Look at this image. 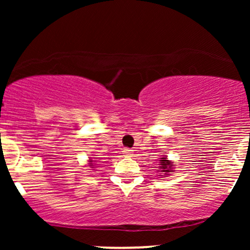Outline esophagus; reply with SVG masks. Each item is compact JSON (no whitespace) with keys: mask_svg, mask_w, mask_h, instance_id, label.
I'll list each match as a JSON object with an SVG mask.
<instances>
[{"mask_svg":"<svg viewBox=\"0 0 250 250\" xmlns=\"http://www.w3.org/2000/svg\"><path fill=\"white\" fill-rule=\"evenodd\" d=\"M133 149H130V148H125L122 150V154H123V156H131V155H133L134 153H133Z\"/></svg>","mask_w":250,"mask_h":250,"instance_id":"esophagus-1","label":"esophagus"}]
</instances>
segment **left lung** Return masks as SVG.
<instances>
[{
  "mask_svg": "<svg viewBox=\"0 0 250 250\" xmlns=\"http://www.w3.org/2000/svg\"><path fill=\"white\" fill-rule=\"evenodd\" d=\"M174 163L171 161H169L167 159V156H163L161 157V160H160V167H159V170L161 171V175L160 176H167L170 173H173L174 168H173Z\"/></svg>",
  "mask_w": 250,
  "mask_h": 250,
  "instance_id": "8db88e82",
  "label": "left lung"
}]
</instances>
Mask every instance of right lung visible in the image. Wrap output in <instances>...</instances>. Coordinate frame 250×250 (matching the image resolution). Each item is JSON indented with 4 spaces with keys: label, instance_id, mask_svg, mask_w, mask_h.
Wrapping results in <instances>:
<instances>
[{
    "label": "right lung",
    "instance_id": "add662e5",
    "mask_svg": "<svg viewBox=\"0 0 250 250\" xmlns=\"http://www.w3.org/2000/svg\"><path fill=\"white\" fill-rule=\"evenodd\" d=\"M93 166H95V165H94V161H93V160H89V167H90V168H94L93 167Z\"/></svg>",
    "mask_w": 250,
    "mask_h": 250
}]
</instances>
